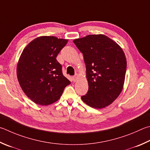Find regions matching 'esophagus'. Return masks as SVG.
Returning a JSON list of instances; mask_svg holds the SVG:
<instances>
[{"label":"esophagus","instance_id":"esophagus-1","mask_svg":"<svg viewBox=\"0 0 150 150\" xmlns=\"http://www.w3.org/2000/svg\"><path fill=\"white\" fill-rule=\"evenodd\" d=\"M73 81H74L75 82H76V81H77L78 80V79H79V75L75 74L74 76H73Z\"/></svg>","mask_w":150,"mask_h":150}]
</instances>
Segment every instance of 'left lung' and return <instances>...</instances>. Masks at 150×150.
<instances>
[{
	"instance_id": "obj_1",
	"label": "left lung",
	"mask_w": 150,
	"mask_h": 150,
	"mask_svg": "<svg viewBox=\"0 0 150 150\" xmlns=\"http://www.w3.org/2000/svg\"><path fill=\"white\" fill-rule=\"evenodd\" d=\"M83 54L88 91L83 101L96 109L111 104L123 88L126 56L115 41L104 35H88L73 40Z\"/></svg>"
}]
</instances>
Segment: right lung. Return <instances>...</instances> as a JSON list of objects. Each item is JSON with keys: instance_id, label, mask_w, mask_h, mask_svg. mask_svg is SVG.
<instances>
[{"instance_id": "obj_1", "label": "right lung", "mask_w": 150, "mask_h": 150, "mask_svg": "<svg viewBox=\"0 0 150 150\" xmlns=\"http://www.w3.org/2000/svg\"><path fill=\"white\" fill-rule=\"evenodd\" d=\"M68 39L40 36L26 46L18 62L19 84L29 98L40 105L52 104L60 98L71 82L62 73L56 60Z\"/></svg>"}]
</instances>
